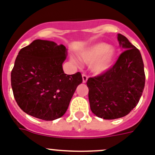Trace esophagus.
I'll return each mask as SVG.
<instances>
[{"mask_svg": "<svg viewBox=\"0 0 155 155\" xmlns=\"http://www.w3.org/2000/svg\"><path fill=\"white\" fill-rule=\"evenodd\" d=\"M82 77H83V83H86V82H87V79H88L87 76H86V75H85V74H83V75H82Z\"/></svg>", "mask_w": 155, "mask_h": 155, "instance_id": "obj_1", "label": "esophagus"}]
</instances>
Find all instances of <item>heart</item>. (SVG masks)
<instances>
[{"label": "heart", "instance_id": "obj_1", "mask_svg": "<svg viewBox=\"0 0 155 155\" xmlns=\"http://www.w3.org/2000/svg\"><path fill=\"white\" fill-rule=\"evenodd\" d=\"M116 49L112 45L105 42H97L86 47L79 52L80 60L90 64V71L96 76H100L108 72L112 68L116 58ZM72 62L77 64L74 58Z\"/></svg>", "mask_w": 155, "mask_h": 155}]
</instances>
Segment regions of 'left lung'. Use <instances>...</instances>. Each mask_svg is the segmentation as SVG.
<instances>
[{
  "label": "left lung",
  "instance_id": "1",
  "mask_svg": "<svg viewBox=\"0 0 155 155\" xmlns=\"http://www.w3.org/2000/svg\"><path fill=\"white\" fill-rule=\"evenodd\" d=\"M117 40L124 51L115 65L86 83L92 112L104 120L127 115L138 104L145 84L140 51L123 35H117Z\"/></svg>",
  "mask_w": 155,
  "mask_h": 155
}]
</instances>
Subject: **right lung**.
I'll return each mask as SVG.
<instances>
[{
	"label": "right lung",
	"mask_w": 155,
	"mask_h": 155,
	"mask_svg": "<svg viewBox=\"0 0 155 155\" xmlns=\"http://www.w3.org/2000/svg\"><path fill=\"white\" fill-rule=\"evenodd\" d=\"M67 48L54 41L37 39L21 48L11 74L17 104L25 113L44 120L65 114L76 88L83 82L80 72L64 73Z\"/></svg>",
	"instance_id": "obj_1"
}]
</instances>
